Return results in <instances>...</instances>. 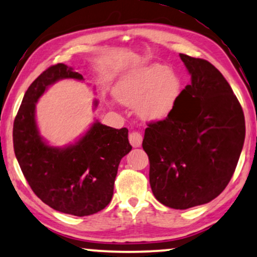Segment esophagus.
Wrapping results in <instances>:
<instances>
[{
    "instance_id": "obj_1",
    "label": "esophagus",
    "mask_w": 257,
    "mask_h": 257,
    "mask_svg": "<svg viewBox=\"0 0 257 257\" xmlns=\"http://www.w3.org/2000/svg\"><path fill=\"white\" fill-rule=\"evenodd\" d=\"M142 135L141 133L139 132H132L131 134H129V142H131V145L133 147H135V148H138L142 145Z\"/></svg>"
}]
</instances>
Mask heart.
Wrapping results in <instances>:
<instances>
[{
  "instance_id": "heart-1",
  "label": "heart",
  "mask_w": 257,
  "mask_h": 257,
  "mask_svg": "<svg viewBox=\"0 0 257 257\" xmlns=\"http://www.w3.org/2000/svg\"><path fill=\"white\" fill-rule=\"evenodd\" d=\"M180 90L177 75L162 64L138 68L119 78L114 96L122 104L134 107L148 121H159L169 114Z\"/></svg>"
}]
</instances>
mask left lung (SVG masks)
Wrapping results in <instances>:
<instances>
[{
	"mask_svg": "<svg viewBox=\"0 0 257 257\" xmlns=\"http://www.w3.org/2000/svg\"><path fill=\"white\" fill-rule=\"evenodd\" d=\"M180 57L191 83L166 118L149 123L142 147L156 200L188 209L210 202L228 186L243 148L245 122L237 97L213 64Z\"/></svg>",
	"mask_w": 257,
	"mask_h": 257,
	"instance_id": "8db88e82",
	"label": "left lung"
}]
</instances>
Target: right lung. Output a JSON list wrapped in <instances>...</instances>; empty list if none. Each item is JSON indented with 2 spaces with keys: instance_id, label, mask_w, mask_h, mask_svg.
Wrapping results in <instances>:
<instances>
[{
  "instance_id": "add662e5",
  "label": "right lung",
  "mask_w": 257,
  "mask_h": 257,
  "mask_svg": "<svg viewBox=\"0 0 257 257\" xmlns=\"http://www.w3.org/2000/svg\"><path fill=\"white\" fill-rule=\"evenodd\" d=\"M63 78L83 81L73 68L57 63L30 84L14 121V152L42 202L61 213L88 216L111 201L118 164L132 146L128 129H115L98 121L74 145L64 148L48 145L37 128L35 107L47 88Z\"/></svg>"
}]
</instances>
